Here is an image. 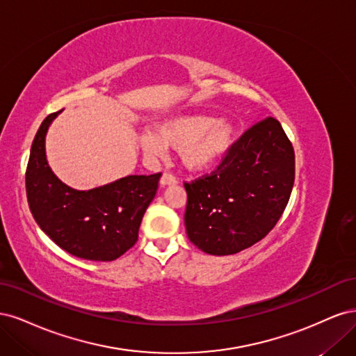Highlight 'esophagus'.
<instances>
[{
    "instance_id": "1",
    "label": "esophagus",
    "mask_w": 356,
    "mask_h": 356,
    "mask_svg": "<svg viewBox=\"0 0 356 356\" xmlns=\"http://www.w3.org/2000/svg\"><path fill=\"white\" fill-rule=\"evenodd\" d=\"M178 182V179L174 177V175H170V174H163L161 175V178H160V186L161 187H166V186H175Z\"/></svg>"
}]
</instances>
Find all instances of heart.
<instances>
[{
    "instance_id": "obj_1",
    "label": "heart",
    "mask_w": 356,
    "mask_h": 356,
    "mask_svg": "<svg viewBox=\"0 0 356 356\" xmlns=\"http://www.w3.org/2000/svg\"><path fill=\"white\" fill-rule=\"evenodd\" d=\"M236 136L238 127L229 118L190 113L161 120L156 124V134L143 132L138 143L145 154L153 157L163 154L165 147L179 149L182 165L193 172H204L221 163Z\"/></svg>"
}]
</instances>
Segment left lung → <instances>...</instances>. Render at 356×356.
<instances>
[{
    "label": "left lung",
    "mask_w": 356,
    "mask_h": 356,
    "mask_svg": "<svg viewBox=\"0 0 356 356\" xmlns=\"http://www.w3.org/2000/svg\"><path fill=\"white\" fill-rule=\"evenodd\" d=\"M294 175L293 144L267 117L234 143L213 174L184 184L190 242L211 255H232L261 241L284 213Z\"/></svg>",
    "instance_id": "8db88e82"
}]
</instances>
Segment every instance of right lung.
<instances>
[{"label":"right lung","mask_w":356,"mask_h":356,"mask_svg":"<svg viewBox=\"0 0 356 356\" xmlns=\"http://www.w3.org/2000/svg\"><path fill=\"white\" fill-rule=\"evenodd\" d=\"M62 113L44 118L31 147L26 197L32 217L63 251L92 261H113L136 243L139 225L161 174L127 175L90 190H75L51 170L46 135Z\"/></svg>","instance_id":"1"}]
</instances>
